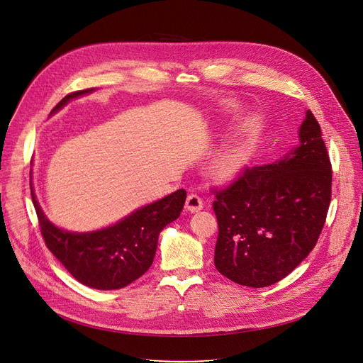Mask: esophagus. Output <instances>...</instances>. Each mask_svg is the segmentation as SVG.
Returning a JSON list of instances; mask_svg holds the SVG:
<instances>
[{
	"label": "esophagus",
	"instance_id": "obj_1",
	"mask_svg": "<svg viewBox=\"0 0 363 363\" xmlns=\"http://www.w3.org/2000/svg\"><path fill=\"white\" fill-rule=\"evenodd\" d=\"M184 208L189 212H198V211H201L203 208V201H202V198L199 196V194L190 193L189 196H187V199H186Z\"/></svg>",
	"mask_w": 363,
	"mask_h": 363
}]
</instances>
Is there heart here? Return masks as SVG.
I'll return each instance as SVG.
<instances>
[{
	"mask_svg": "<svg viewBox=\"0 0 363 363\" xmlns=\"http://www.w3.org/2000/svg\"><path fill=\"white\" fill-rule=\"evenodd\" d=\"M257 133L252 126H242L220 147L212 160V172L220 180H234L244 173L256 151Z\"/></svg>",
	"mask_w": 363,
	"mask_h": 363,
	"instance_id": "1",
	"label": "heart"
}]
</instances>
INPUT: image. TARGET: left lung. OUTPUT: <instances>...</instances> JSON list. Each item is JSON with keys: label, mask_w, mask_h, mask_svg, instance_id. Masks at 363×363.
Listing matches in <instances>:
<instances>
[{"label": "left lung", "mask_w": 363, "mask_h": 363, "mask_svg": "<svg viewBox=\"0 0 363 363\" xmlns=\"http://www.w3.org/2000/svg\"><path fill=\"white\" fill-rule=\"evenodd\" d=\"M311 110L299 128V147L273 164L247 167L215 190L218 220L213 263L230 281L270 286L315 247L331 201V162Z\"/></svg>", "instance_id": "8db88e82"}]
</instances>
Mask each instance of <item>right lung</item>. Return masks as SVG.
<instances>
[{
	"instance_id": "add662e5",
	"label": "right lung",
	"mask_w": 363,
	"mask_h": 363,
	"mask_svg": "<svg viewBox=\"0 0 363 363\" xmlns=\"http://www.w3.org/2000/svg\"><path fill=\"white\" fill-rule=\"evenodd\" d=\"M90 91L93 89L65 96L50 113L60 110L71 99ZM32 199L42 237L50 253L79 284L108 291L132 284L151 267L158 235L165 225L180 216L186 190L179 189L169 196L135 211L115 225L81 234L55 227L40 209L33 189Z\"/></svg>"
}]
</instances>
